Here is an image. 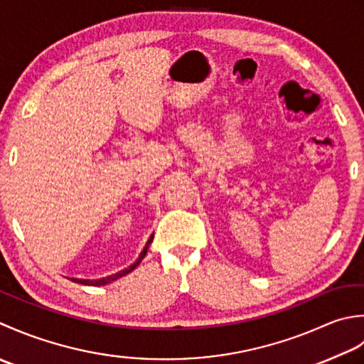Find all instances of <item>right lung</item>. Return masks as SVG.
Listing matches in <instances>:
<instances>
[{"instance_id":"add662e5","label":"right lung","mask_w":364,"mask_h":364,"mask_svg":"<svg viewBox=\"0 0 364 364\" xmlns=\"http://www.w3.org/2000/svg\"><path fill=\"white\" fill-rule=\"evenodd\" d=\"M152 239H154V234L149 237V240H147L146 247L143 248V251H141L139 257L129 267V269H124V270H121V272L114 273V275H109V277H107V278H100V279H78V278H72V281H75V283H80V284H86V286H105V284L111 283V281H114V279H117V278L127 275V273H130L132 270H135L136 267L139 265V262L143 261L144 256L147 255V250H149V245L152 243Z\"/></svg>"}]
</instances>
